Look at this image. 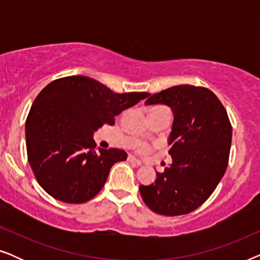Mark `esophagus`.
I'll return each instance as SVG.
<instances>
[{
  "instance_id": "esophagus-1",
  "label": "esophagus",
  "mask_w": 260,
  "mask_h": 260,
  "mask_svg": "<svg viewBox=\"0 0 260 260\" xmlns=\"http://www.w3.org/2000/svg\"><path fill=\"white\" fill-rule=\"evenodd\" d=\"M127 162L131 163V165H134V166H137V167L142 166V162L140 161V159L135 158L134 156H129V157H127Z\"/></svg>"
}]
</instances>
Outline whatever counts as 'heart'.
Listing matches in <instances>:
<instances>
[{"label":"heart","mask_w":260,"mask_h":260,"mask_svg":"<svg viewBox=\"0 0 260 260\" xmlns=\"http://www.w3.org/2000/svg\"><path fill=\"white\" fill-rule=\"evenodd\" d=\"M135 150H136L137 154L145 155L151 150V145H149L147 143H138L136 147H135Z\"/></svg>","instance_id":"heart-1"}]
</instances>
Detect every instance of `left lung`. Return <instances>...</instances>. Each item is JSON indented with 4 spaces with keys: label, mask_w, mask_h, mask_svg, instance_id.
<instances>
[{
    "label": "left lung",
    "mask_w": 260,
    "mask_h": 260,
    "mask_svg": "<svg viewBox=\"0 0 260 260\" xmlns=\"http://www.w3.org/2000/svg\"><path fill=\"white\" fill-rule=\"evenodd\" d=\"M148 97L145 105L166 104L174 113L173 163L150 186H140L141 197L157 214H188L211 197L226 172L232 125L221 102L206 87L177 85Z\"/></svg>",
    "instance_id": "obj_1"
}]
</instances>
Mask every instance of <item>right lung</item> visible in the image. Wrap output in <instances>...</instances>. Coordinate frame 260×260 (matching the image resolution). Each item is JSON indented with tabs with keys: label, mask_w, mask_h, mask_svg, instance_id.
<instances>
[{
	"label": "right lung",
	"mask_w": 260,
	"mask_h": 260,
	"mask_svg": "<svg viewBox=\"0 0 260 260\" xmlns=\"http://www.w3.org/2000/svg\"><path fill=\"white\" fill-rule=\"evenodd\" d=\"M149 95L115 93L84 76L49 83L31 105L26 120L28 162L38 182L56 200L83 204L94 198L115 163L125 161L122 149L95 148L93 133L115 124V117Z\"/></svg>",
	"instance_id": "right-lung-1"
}]
</instances>
